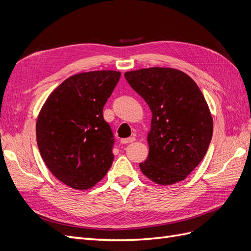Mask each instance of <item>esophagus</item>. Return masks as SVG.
Returning a JSON list of instances; mask_svg holds the SVG:
<instances>
[{
    "instance_id": "esophagus-1",
    "label": "esophagus",
    "mask_w": 251,
    "mask_h": 251,
    "mask_svg": "<svg viewBox=\"0 0 251 251\" xmlns=\"http://www.w3.org/2000/svg\"><path fill=\"white\" fill-rule=\"evenodd\" d=\"M135 141V138L134 137H128V138H125V139H121V143L123 144H126V143H131Z\"/></svg>"
}]
</instances>
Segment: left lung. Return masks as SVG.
<instances>
[{
	"mask_svg": "<svg viewBox=\"0 0 251 251\" xmlns=\"http://www.w3.org/2000/svg\"><path fill=\"white\" fill-rule=\"evenodd\" d=\"M125 77L153 114L141 172L161 185L184 180L202 161L212 137V117L199 87L172 68L130 71Z\"/></svg>",
	"mask_w": 251,
	"mask_h": 251,
	"instance_id": "1",
	"label": "left lung"
}]
</instances>
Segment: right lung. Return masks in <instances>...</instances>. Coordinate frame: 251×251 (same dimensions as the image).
<instances>
[{
  "mask_svg": "<svg viewBox=\"0 0 251 251\" xmlns=\"http://www.w3.org/2000/svg\"><path fill=\"white\" fill-rule=\"evenodd\" d=\"M120 78L103 70L75 74L53 91L36 121V141L49 171L66 185L88 189L110 170L114 135L102 111Z\"/></svg>",
  "mask_w": 251,
  "mask_h": 251,
  "instance_id": "add662e5",
  "label": "right lung"
}]
</instances>
